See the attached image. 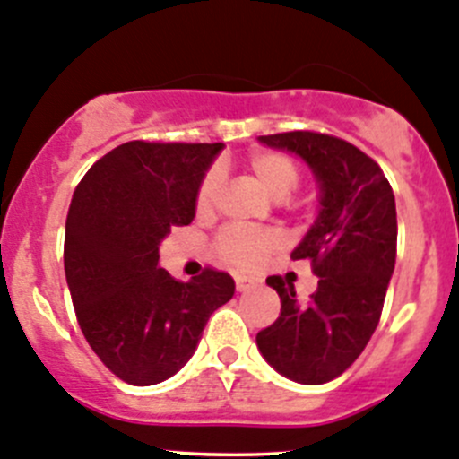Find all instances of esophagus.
<instances>
[{
  "label": "esophagus",
  "mask_w": 459,
  "mask_h": 459,
  "mask_svg": "<svg viewBox=\"0 0 459 459\" xmlns=\"http://www.w3.org/2000/svg\"><path fill=\"white\" fill-rule=\"evenodd\" d=\"M253 287H255V282H253L251 278H247V275H238V278H235V289H238L239 293L251 291Z\"/></svg>",
  "instance_id": "obj_1"
}]
</instances>
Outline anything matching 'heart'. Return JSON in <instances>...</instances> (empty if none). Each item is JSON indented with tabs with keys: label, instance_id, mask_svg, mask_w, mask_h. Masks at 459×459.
<instances>
[{
	"label": "heart",
	"instance_id": "1",
	"mask_svg": "<svg viewBox=\"0 0 459 459\" xmlns=\"http://www.w3.org/2000/svg\"><path fill=\"white\" fill-rule=\"evenodd\" d=\"M244 168L255 179V184L269 197L278 202H289V195L300 186V168L289 154L275 150H257L244 159ZM221 193V172L217 168L208 170L195 195V211L197 215H211L217 206ZM280 239L269 229H242L233 226L217 235L215 253L220 260L229 262L238 269H253L260 264L269 253L278 248Z\"/></svg>",
	"mask_w": 459,
	"mask_h": 459
}]
</instances>
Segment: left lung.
I'll return each instance as SVG.
<instances>
[{
	"label": "left lung",
	"mask_w": 459,
	"mask_h": 459,
	"mask_svg": "<svg viewBox=\"0 0 459 459\" xmlns=\"http://www.w3.org/2000/svg\"><path fill=\"white\" fill-rule=\"evenodd\" d=\"M305 159L320 184V212L293 260H309L318 289L300 305L293 284L266 278L280 316L257 332L262 357L280 375L318 385L348 370L379 325L397 257V208L384 170L348 141L296 130L260 136Z\"/></svg>",
	"instance_id": "8db88e82"
}]
</instances>
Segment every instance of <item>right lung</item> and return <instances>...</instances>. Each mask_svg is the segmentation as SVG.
Here are the masks:
<instances>
[{
    "label": "right lung",
    "mask_w": 459,
    "mask_h": 459,
    "mask_svg": "<svg viewBox=\"0 0 459 459\" xmlns=\"http://www.w3.org/2000/svg\"><path fill=\"white\" fill-rule=\"evenodd\" d=\"M221 143L130 141L98 159L66 212L65 273L89 348L132 385L170 379L235 282L206 266L190 282L159 269L170 226H188Z\"/></svg>",
    "instance_id": "right-lung-1"
}]
</instances>
